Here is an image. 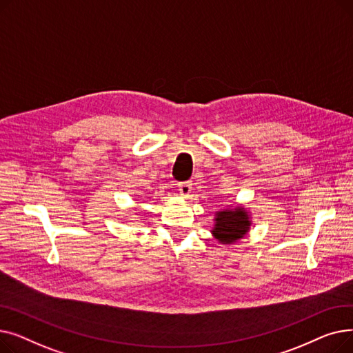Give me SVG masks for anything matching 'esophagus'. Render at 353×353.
Returning a JSON list of instances; mask_svg holds the SVG:
<instances>
[{
  "instance_id": "esophagus-1",
  "label": "esophagus",
  "mask_w": 353,
  "mask_h": 353,
  "mask_svg": "<svg viewBox=\"0 0 353 353\" xmlns=\"http://www.w3.org/2000/svg\"><path fill=\"white\" fill-rule=\"evenodd\" d=\"M192 181H183L179 184V192L183 197H189V194L192 193Z\"/></svg>"
}]
</instances>
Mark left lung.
Returning <instances> with one entry per match:
<instances>
[{
	"label": "left lung",
	"instance_id": "1",
	"mask_svg": "<svg viewBox=\"0 0 353 353\" xmlns=\"http://www.w3.org/2000/svg\"><path fill=\"white\" fill-rule=\"evenodd\" d=\"M250 226V214L243 206L221 209L214 213L212 234L221 245H233L248 234Z\"/></svg>",
	"mask_w": 353,
	"mask_h": 353
}]
</instances>
